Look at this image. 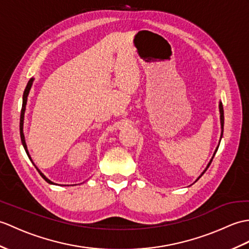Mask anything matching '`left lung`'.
Instances as JSON below:
<instances>
[{"label": "left lung", "mask_w": 249, "mask_h": 249, "mask_svg": "<svg viewBox=\"0 0 249 249\" xmlns=\"http://www.w3.org/2000/svg\"><path fill=\"white\" fill-rule=\"evenodd\" d=\"M218 108H219V113H221V127H222V134H221V139H222V137H223V131H224V109H223V104H222V102H219ZM219 142H221V140H219ZM217 148H218V146H217V147H216V149H215V153L217 152ZM215 153H214V155H215ZM214 155H213V157H214ZM213 157H212V159H213ZM212 159L210 160V162L208 163V165H207V167H206V170H205L203 173H201V175H200L198 178H200L201 176L204 175V173L207 171L208 167H209V165L211 164V162H212Z\"/></svg>", "instance_id": "left-lung-1"}]
</instances>
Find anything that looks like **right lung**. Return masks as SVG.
Segmentation results:
<instances>
[{"label":"right lung","mask_w":249,"mask_h":249,"mask_svg":"<svg viewBox=\"0 0 249 249\" xmlns=\"http://www.w3.org/2000/svg\"><path fill=\"white\" fill-rule=\"evenodd\" d=\"M33 82H34V78H31L30 80H28V83H27V85H26V88H25V90H24V93H23V103H22L21 117H20V136H21V141H22V144H23V147H24L25 152H26V154H27V156H28V158L31 159L32 162H33V160H32V158H31L30 154H28V151H27V146H26V143H25V138H24V134H23V123H24V112H25V107H26L27 96H28V93H30V90H31V88H32ZM33 164H34V162H33ZM34 165H35V164H34ZM35 167H36L37 171L40 173V175H41V177L44 179V180H45L46 182H49V183H51V184H54V182H52V181L50 180V179L46 178V177H45V176L42 174V173L38 170V167H37L36 165H35Z\"/></svg>","instance_id":"add662e5"}]
</instances>
